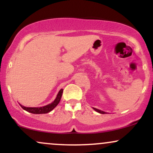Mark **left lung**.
<instances>
[{
	"instance_id": "1",
	"label": "left lung",
	"mask_w": 153,
	"mask_h": 153,
	"mask_svg": "<svg viewBox=\"0 0 153 153\" xmlns=\"http://www.w3.org/2000/svg\"><path fill=\"white\" fill-rule=\"evenodd\" d=\"M94 109L95 111H96L99 112V113H100V114H106V112L103 111H101V110H99V109H97V108H94Z\"/></svg>"
}]
</instances>
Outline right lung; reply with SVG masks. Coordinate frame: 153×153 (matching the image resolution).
I'll return each instance as SVG.
<instances>
[{"label": "right lung", "mask_w": 153, "mask_h": 153, "mask_svg": "<svg viewBox=\"0 0 153 153\" xmlns=\"http://www.w3.org/2000/svg\"><path fill=\"white\" fill-rule=\"evenodd\" d=\"M63 92V89H60L59 91V93L57 95V97L54 99L53 102H52L50 104L47 105V106H42V107H26L22 106L20 104V106H22L23 109H24L26 111L30 112L31 114H47L48 112L51 111L52 110H53L56 106H57V104L60 101L61 98H62V95Z\"/></svg>", "instance_id": "obj_1"}]
</instances>
